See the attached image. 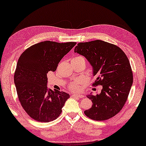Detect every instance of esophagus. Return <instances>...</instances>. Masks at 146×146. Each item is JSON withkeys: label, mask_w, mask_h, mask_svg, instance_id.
Listing matches in <instances>:
<instances>
[{"label": "esophagus", "mask_w": 146, "mask_h": 146, "mask_svg": "<svg viewBox=\"0 0 146 146\" xmlns=\"http://www.w3.org/2000/svg\"><path fill=\"white\" fill-rule=\"evenodd\" d=\"M72 97H75V98H84V96L83 94H73L72 95Z\"/></svg>", "instance_id": "1"}]
</instances>
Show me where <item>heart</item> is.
Returning a JSON list of instances; mask_svg holds the SVG:
<instances>
[{"label":"heart","instance_id":"obj_1","mask_svg":"<svg viewBox=\"0 0 146 146\" xmlns=\"http://www.w3.org/2000/svg\"><path fill=\"white\" fill-rule=\"evenodd\" d=\"M83 58L81 56H76L75 57H74L72 59H82ZM81 83V80H76L74 82L71 83L70 85H69V89L72 90H75L78 89L79 88V85Z\"/></svg>","mask_w":146,"mask_h":146}]
</instances>
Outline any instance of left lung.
Segmentation results:
<instances>
[{
	"instance_id": "left-lung-1",
	"label": "left lung",
	"mask_w": 146,
	"mask_h": 146,
	"mask_svg": "<svg viewBox=\"0 0 146 146\" xmlns=\"http://www.w3.org/2000/svg\"><path fill=\"white\" fill-rule=\"evenodd\" d=\"M75 53L84 56L97 77L93 85H102L100 94L90 92L91 108L84 113L92 120H108L118 114L127 101L133 85V72L125 54L116 45L101 40L80 42Z\"/></svg>"
}]
</instances>
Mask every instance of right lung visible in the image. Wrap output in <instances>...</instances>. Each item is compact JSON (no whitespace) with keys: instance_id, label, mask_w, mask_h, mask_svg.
Masks as SVG:
<instances>
[{"instance_id":"obj_1","label":"right lung","mask_w":146,"mask_h":146,"mask_svg":"<svg viewBox=\"0 0 146 146\" xmlns=\"http://www.w3.org/2000/svg\"><path fill=\"white\" fill-rule=\"evenodd\" d=\"M76 44L45 40L29 47L19 58L14 83L21 106L33 120L48 122L61 113L70 95L48 89L47 73L56 71L61 59Z\"/></svg>"}]
</instances>
